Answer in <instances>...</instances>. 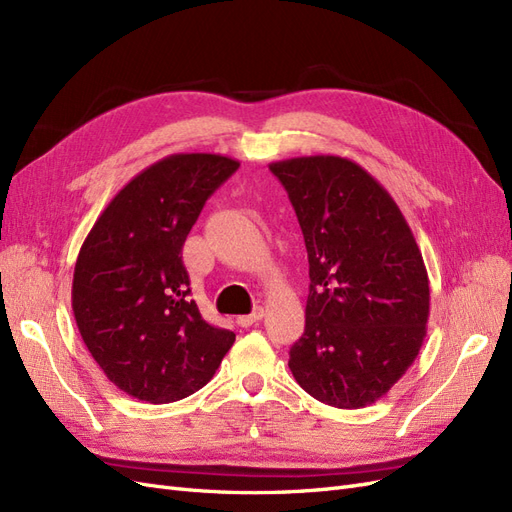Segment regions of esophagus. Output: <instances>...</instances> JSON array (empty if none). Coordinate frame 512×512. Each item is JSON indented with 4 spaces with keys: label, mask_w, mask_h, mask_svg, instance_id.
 Listing matches in <instances>:
<instances>
[{
    "label": "esophagus",
    "mask_w": 512,
    "mask_h": 512,
    "mask_svg": "<svg viewBox=\"0 0 512 512\" xmlns=\"http://www.w3.org/2000/svg\"><path fill=\"white\" fill-rule=\"evenodd\" d=\"M262 316H265V309H262V307L258 305V307H254V312H252V314L239 316V318H237V324H239V327L247 329V327H252V324H256Z\"/></svg>",
    "instance_id": "1"
}]
</instances>
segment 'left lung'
I'll use <instances>...</instances> for the list:
<instances>
[{"mask_svg": "<svg viewBox=\"0 0 512 512\" xmlns=\"http://www.w3.org/2000/svg\"><path fill=\"white\" fill-rule=\"evenodd\" d=\"M309 260L305 331L288 367L335 408L374 404L406 374L427 335L429 277L397 203L339 156L273 162Z\"/></svg>", "mask_w": 512, "mask_h": 512, "instance_id": "8db88e82", "label": "left lung"}]
</instances>
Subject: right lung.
Segmentation results:
<instances>
[{
    "instance_id": "1",
    "label": "right lung",
    "mask_w": 512,
    "mask_h": 512,
    "mask_svg": "<svg viewBox=\"0 0 512 512\" xmlns=\"http://www.w3.org/2000/svg\"><path fill=\"white\" fill-rule=\"evenodd\" d=\"M239 162L175 153L117 192L76 258L72 312L87 350L117 389L170 404L213 378L235 333L190 299L185 237Z\"/></svg>"
}]
</instances>
